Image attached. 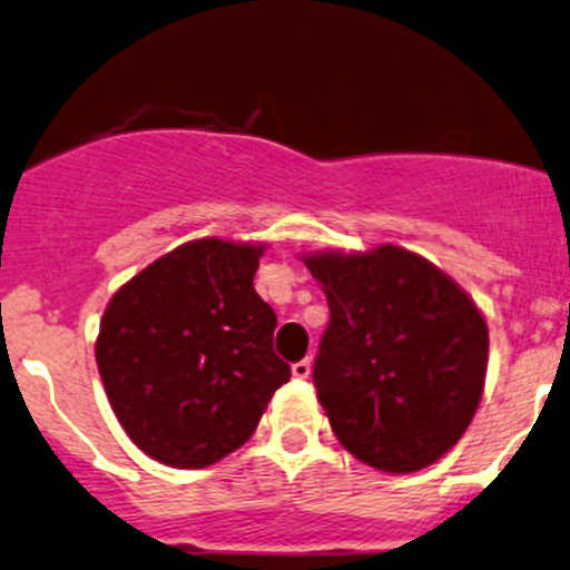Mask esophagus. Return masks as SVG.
<instances>
[{"label": "esophagus", "mask_w": 570, "mask_h": 570, "mask_svg": "<svg viewBox=\"0 0 570 570\" xmlns=\"http://www.w3.org/2000/svg\"><path fill=\"white\" fill-rule=\"evenodd\" d=\"M291 371H293V376H296V380H309V374H312V361H309V357H304V361L293 363Z\"/></svg>", "instance_id": "esophagus-1"}]
</instances>
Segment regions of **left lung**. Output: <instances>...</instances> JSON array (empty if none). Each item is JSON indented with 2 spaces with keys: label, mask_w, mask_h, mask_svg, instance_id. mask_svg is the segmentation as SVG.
<instances>
[{
  "label": "left lung",
  "mask_w": 570,
  "mask_h": 570,
  "mask_svg": "<svg viewBox=\"0 0 570 570\" xmlns=\"http://www.w3.org/2000/svg\"><path fill=\"white\" fill-rule=\"evenodd\" d=\"M302 261L328 298L312 376L338 444L387 474L433 465L484 393L490 336L474 298L399 245Z\"/></svg>",
  "instance_id": "obj_1"
}]
</instances>
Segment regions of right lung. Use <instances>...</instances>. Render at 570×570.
Listing matches in <instances>:
<instances>
[{"mask_svg":"<svg viewBox=\"0 0 570 570\" xmlns=\"http://www.w3.org/2000/svg\"><path fill=\"white\" fill-rule=\"evenodd\" d=\"M266 242H185L115 291L96 366L115 417L145 455L207 469L239 450L291 380L277 315L255 293Z\"/></svg>","mask_w":570,"mask_h":570,"instance_id":"1","label":"right lung"}]
</instances>
